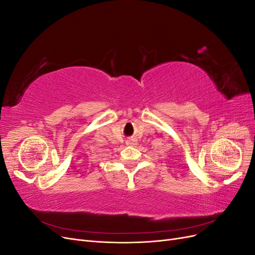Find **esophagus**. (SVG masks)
<instances>
[{
  "mask_svg": "<svg viewBox=\"0 0 255 255\" xmlns=\"http://www.w3.org/2000/svg\"><path fill=\"white\" fill-rule=\"evenodd\" d=\"M127 144H128V145H136L137 144V140L134 139V138H128V139L127 140Z\"/></svg>",
  "mask_w": 255,
  "mask_h": 255,
  "instance_id": "1",
  "label": "esophagus"
}]
</instances>
